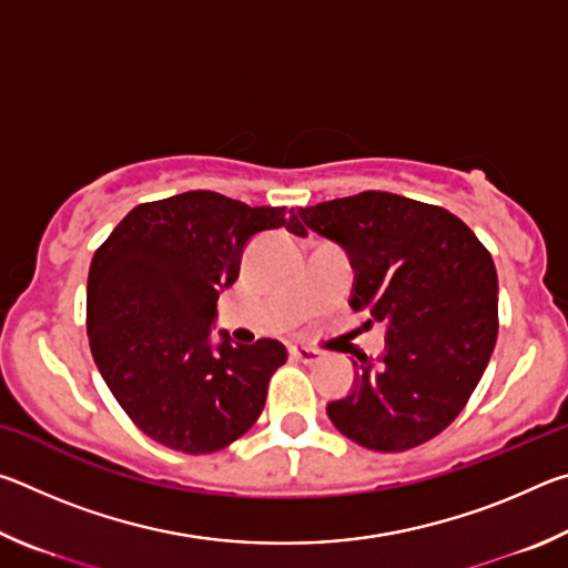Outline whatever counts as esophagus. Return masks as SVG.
I'll return each instance as SVG.
<instances>
[{
  "label": "esophagus",
  "instance_id": "esophagus-1",
  "mask_svg": "<svg viewBox=\"0 0 568 568\" xmlns=\"http://www.w3.org/2000/svg\"><path fill=\"white\" fill-rule=\"evenodd\" d=\"M291 355L295 361H301V363H315V361H321V353L315 351V348H311V345H291Z\"/></svg>",
  "mask_w": 568,
  "mask_h": 568
}]
</instances>
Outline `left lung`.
<instances>
[{
  "label": "left lung",
  "instance_id": "obj_1",
  "mask_svg": "<svg viewBox=\"0 0 568 568\" xmlns=\"http://www.w3.org/2000/svg\"><path fill=\"white\" fill-rule=\"evenodd\" d=\"M297 217L348 255L353 311L386 325V348L353 361V386L328 403V418L383 454L426 444L464 410L494 353L491 255L454 213L393 192L328 200Z\"/></svg>",
  "mask_w": 568,
  "mask_h": 568
}]
</instances>
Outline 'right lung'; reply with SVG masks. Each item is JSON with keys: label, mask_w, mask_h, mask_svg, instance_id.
<instances>
[{"label": "right lung", "mask_w": 568, "mask_h": 568, "mask_svg": "<svg viewBox=\"0 0 568 568\" xmlns=\"http://www.w3.org/2000/svg\"><path fill=\"white\" fill-rule=\"evenodd\" d=\"M303 233L285 207H250L210 190L130 210L94 253L88 335L122 410L158 444L215 454L261 416L285 345L213 335L217 297L257 233Z\"/></svg>", "instance_id": "obj_1"}]
</instances>
